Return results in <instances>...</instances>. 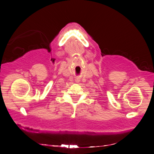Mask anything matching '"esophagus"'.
I'll use <instances>...</instances> for the list:
<instances>
[{"label":"esophagus","mask_w":154,"mask_h":154,"mask_svg":"<svg viewBox=\"0 0 154 154\" xmlns=\"http://www.w3.org/2000/svg\"><path fill=\"white\" fill-rule=\"evenodd\" d=\"M79 81H80V80H79V79H77V80H75V83H79Z\"/></svg>","instance_id":"1"}]
</instances>
